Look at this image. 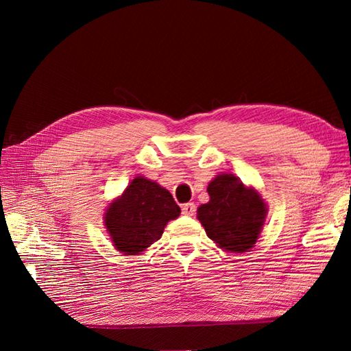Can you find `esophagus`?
<instances>
[{"label": "esophagus", "mask_w": 351, "mask_h": 351, "mask_svg": "<svg viewBox=\"0 0 351 351\" xmlns=\"http://www.w3.org/2000/svg\"><path fill=\"white\" fill-rule=\"evenodd\" d=\"M195 213H196V205L195 204L189 202V204L182 205V214L184 215H195Z\"/></svg>", "instance_id": "obj_1"}]
</instances>
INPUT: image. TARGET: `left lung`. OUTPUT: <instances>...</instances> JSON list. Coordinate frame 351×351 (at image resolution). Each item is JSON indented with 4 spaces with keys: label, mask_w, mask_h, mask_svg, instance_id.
<instances>
[{
    "label": "left lung",
    "mask_w": 351,
    "mask_h": 351,
    "mask_svg": "<svg viewBox=\"0 0 351 351\" xmlns=\"http://www.w3.org/2000/svg\"><path fill=\"white\" fill-rule=\"evenodd\" d=\"M210 202L199 206L197 219L206 235L229 252H245L256 243L267 208L255 190L234 175L215 176L208 185Z\"/></svg>",
    "instance_id": "1"
}]
</instances>
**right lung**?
I'll list each match as a JSON object with an SVG mask.
<instances>
[{
    "mask_svg": "<svg viewBox=\"0 0 351 351\" xmlns=\"http://www.w3.org/2000/svg\"><path fill=\"white\" fill-rule=\"evenodd\" d=\"M180 214L181 208L166 189L137 176L110 205L106 226L117 250L125 255H138L158 241L167 221Z\"/></svg>",
    "mask_w": 351,
    "mask_h": 351,
    "instance_id": "obj_1",
    "label": "right lung"
}]
</instances>
